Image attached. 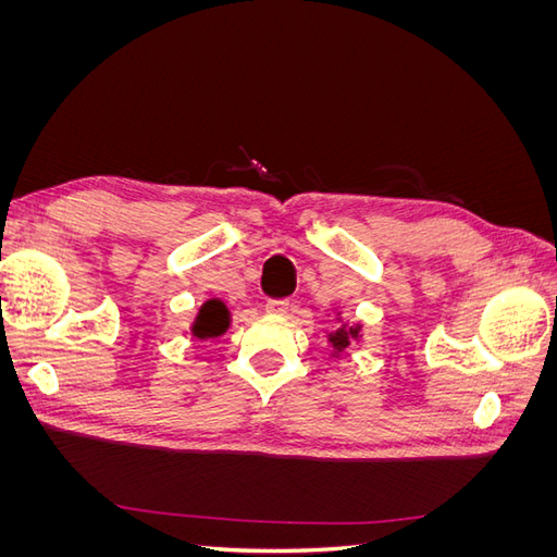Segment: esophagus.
<instances>
[{"instance_id":"obj_1","label":"esophagus","mask_w":557,"mask_h":557,"mask_svg":"<svg viewBox=\"0 0 557 557\" xmlns=\"http://www.w3.org/2000/svg\"><path fill=\"white\" fill-rule=\"evenodd\" d=\"M288 307H290L288 299H267V305H264L267 313H272V315H283L285 311H288Z\"/></svg>"}]
</instances>
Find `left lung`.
I'll return each instance as SVG.
<instances>
[{
  "mask_svg": "<svg viewBox=\"0 0 557 557\" xmlns=\"http://www.w3.org/2000/svg\"><path fill=\"white\" fill-rule=\"evenodd\" d=\"M358 332H360L358 327H346V325H344V327L336 330L334 334H330V342H332L334 350H336V352L346 350L352 339H358Z\"/></svg>",
  "mask_w": 557,
  "mask_h": 557,
  "instance_id": "left-lung-1",
  "label": "left lung"
}]
</instances>
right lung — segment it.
Here are the masks:
<instances>
[{
    "mask_svg": "<svg viewBox=\"0 0 557 557\" xmlns=\"http://www.w3.org/2000/svg\"><path fill=\"white\" fill-rule=\"evenodd\" d=\"M227 325H230V313H227L223 301L221 299H209L207 305L199 309L193 334L199 336V339H205V336L223 334L227 330Z\"/></svg>",
    "mask_w": 557,
    "mask_h": 557,
    "instance_id": "obj_1",
    "label": "right lung"
}]
</instances>
